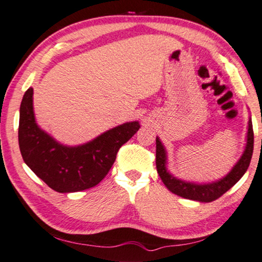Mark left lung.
Returning a JSON list of instances; mask_svg holds the SVG:
<instances>
[{
  "label": "left lung",
  "instance_id": "obj_1",
  "mask_svg": "<svg viewBox=\"0 0 262 262\" xmlns=\"http://www.w3.org/2000/svg\"><path fill=\"white\" fill-rule=\"evenodd\" d=\"M249 125H247L246 134V144L244 152L242 157L236 162L235 166L231 168L226 176L216 181L196 183L192 181L181 180L168 170V153L167 149L157 137V169L160 178H161L163 184L167 186V189L182 198L200 201V203H210V201L216 200L223 193H226L228 190L236 184V183L244 176L247 168L250 166L252 153H253V127H252V118H249Z\"/></svg>",
  "mask_w": 262,
  "mask_h": 262
}]
</instances>
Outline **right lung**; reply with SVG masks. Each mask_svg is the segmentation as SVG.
Masks as SVG:
<instances>
[{"label": "right lung", "instance_id": "1", "mask_svg": "<svg viewBox=\"0 0 262 262\" xmlns=\"http://www.w3.org/2000/svg\"><path fill=\"white\" fill-rule=\"evenodd\" d=\"M138 121L126 122L77 146L61 144L35 121L33 89L23 96L18 141L23 160L40 180L59 193L98 185L116 160L121 146L139 130Z\"/></svg>", "mask_w": 262, "mask_h": 262}]
</instances>
